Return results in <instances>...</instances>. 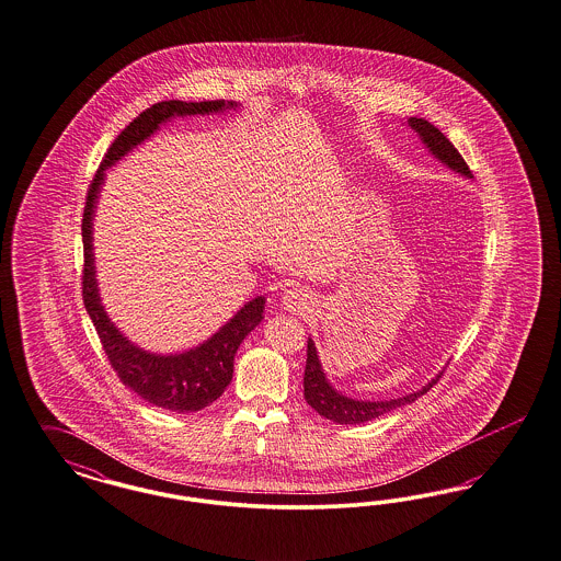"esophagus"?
I'll return each instance as SVG.
<instances>
[{"instance_id": "34e87169", "label": "esophagus", "mask_w": 561, "mask_h": 561, "mask_svg": "<svg viewBox=\"0 0 561 561\" xmlns=\"http://www.w3.org/2000/svg\"><path fill=\"white\" fill-rule=\"evenodd\" d=\"M282 302L291 312H305V310L309 309L310 294L307 290H302V288H290V290L284 291Z\"/></svg>"}]
</instances>
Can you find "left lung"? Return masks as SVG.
<instances>
[{"label": "left lung", "mask_w": 561, "mask_h": 561, "mask_svg": "<svg viewBox=\"0 0 561 561\" xmlns=\"http://www.w3.org/2000/svg\"><path fill=\"white\" fill-rule=\"evenodd\" d=\"M408 126L414 133H419L421 140L426 145V149L435 154L442 163H445L447 168H451L454 172L466 175V178H472V172L466 165L462 154L458 153V149L445 138L439 128H435L431 122H426L423 117H410ZM442 375H444V370L431 383H426L423 389H419L414 393H408V396L398 398V400H386V402L352 400V398L337 393L333 387L329 386L325 373H323L321 363H319V356H317V348H314L312 340H309V344H307V368H305V400L309 402L310 408H314L321 416H325L333 423L358 425V423L373 421V419L386 414L389 410L412 404L414 400H419L423 393L435 386Z\"/></svg>", "instance_id": "1"}]
</instances>
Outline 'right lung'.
<instances>
[{"label": "right lung", "mask_w": 561, "mask_h": 561, "mask_svg": "<svg viewBox=\"0 0 561 561\" xmlns=\"http://www.w3.org/2000/svg\"><path fill=\"white\" fill-rule=\"evenodd\" d=\"M236 107V103L226 101H161L135 117L112 142L107 153L99 165L95 178L87 193V205L82 213V247H84V270H82V300L93 325L98 329L101 346L119 381L145 402L170 412H198L213 404L224 389L230 386L233 373V356L242 340L256 328L263 319L265 298L256 296L249 305L233 314L205 344L182 354H151L126 340L116 325L110 321L99 300L95 261H93V211L98 203L99 188L105 170L114 165L136 145L153 135L161 122L174 116H196L213 114L221 110Z\"/></svg>", "instance_id": "1"}]
</instances>
